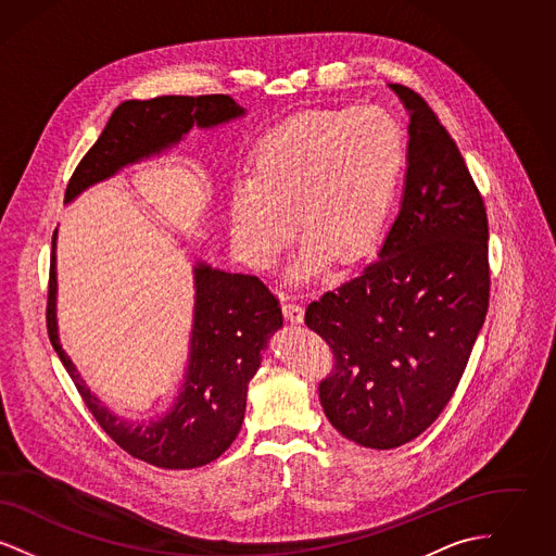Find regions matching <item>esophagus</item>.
Here are the masks:
<instances>
[{
	"label": "esophagus",
	"instance_id": "34e87169",
	"mask_svg": "<svg viewBox=\"0 0 556 556\" xmlns=\"http://www.w3.org/2000/svg\"><path fill=\"white\" fill-rule=\"evenodd\" d=\"M283 315L290 323H302L304 320V308L295 302H286L283 304Z\"/></svg>",
	"mask_w": 556,
	"mask_h": 556
}]
</instances>
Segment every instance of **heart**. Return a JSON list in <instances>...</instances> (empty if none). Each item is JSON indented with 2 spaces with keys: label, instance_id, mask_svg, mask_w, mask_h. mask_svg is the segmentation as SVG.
Segmentation results:
<instances>
[{
  "label": "heart",
  "instance_id": "1",
  "mask_svg": "<svg viewBox=\"0 0 556 556\" xmlns=\"http://www.w3.org/2000/svg\"><path fill=\"white\" fill-rule=\"evenodd\" d=\"M404 164V132L383 108L311 110L275 125L254 148L250 175L229 195V233L254 268L275 265L306 236L291 268L308 279L329 258L358 261L379 236Z\"/></svg>",
  "mask_w": 556,
  "mask_h": 556
}]
</instances>
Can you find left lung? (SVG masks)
<instances>
[{"instance_id": "obj_1", "label": "left lung", "mask_w": 556, "mask_h": 556, "mask_svg": "<svg viewBox=\"0 0 556 556\" xmlns=\"http://www.w3.org/2000/svg\"><path fill=\"white\" fill-rule=\"evenodd\" d=\"M390 87L410 118L400 212L379 258L304 317L336 358L318 386L327 419L375 450L397 448L440 417L490 300L488 214L473 177L424 98Z\"/></svg>"}]
</instances>
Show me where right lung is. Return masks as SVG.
<instances>
[{
  "label": "right lung",
  "mask_w": 556,
  "mask_h": 556,
  "mask_svg": "<svg viewBox=\"0 0 556 556\" xmlns=\"http://www.w3.org/2000/svg\"><path fill=\"white\" fill-rule=\"evenodd\" d=\"M243 114L245 110L229 96H162L123 102L75 168L64 202H73L87 187L106 181L129 164L159 156L193 127L212 129ZM55 239L58 229L50 261L48 336L89 413L121 448L160 469H193L216 460L238 438L248 383L261 367L268 338L283 325L279 300L254 275L195 263V304L184 386L160 419L132 424L108 410L60 345Z\"/></svg>",
  "instance_id": "obj_1"
}]
</instances>
